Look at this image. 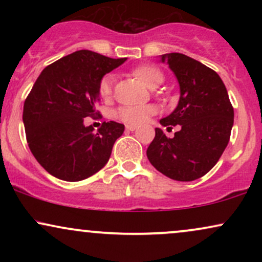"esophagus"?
<instances>
[{"label": "esophagus", "instance_id": "1", "mask_svg": "<svg viewBox=\"0 0 262 262\" xmlns=\"http://www.w3.org/2000/svg\"><path fill=\"white\" fill-rule=\"evenodd\" d=\"M125 129H127L128 132H133V130H135V129H137V125L127 124V125H125Z\"/></svg>", "mask_w": 262, "mask_h": 262}]
</instances>
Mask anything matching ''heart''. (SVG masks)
<instances>
[{
	"mask_svg": "<svg viewBox=\"0 0 262 262\" xmlns=\"http://www.w3.org/2000/svg\"><path fill=\"white\" fill-rule=\"evenodd\" d=\"M134 76H137L141 82L148 89H156L160 86L164 81V75H162L160 69L154 65H141L138 66L133 70ZM113 86V76L112 75H104L102 77L100 83H98V93L102 98H108L112 95ZM156 113V107L151 104H145V106H125L121 107L117 112V116L122 119L123 122L128 124H140L145 122L150 116Z\"/></svg>",
	"mask_w": 262,
	"mask_h": 262,
	"instance_id": "heart-1",
	"label": "heart"
}]
</instances>
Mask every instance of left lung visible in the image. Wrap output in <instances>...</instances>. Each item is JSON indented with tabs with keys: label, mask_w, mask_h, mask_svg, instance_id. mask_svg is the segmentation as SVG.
I'll return each instance as SVG.
<instances>
[{
	"label": "left lung",
	"mask_w": 262,
	"mask_h": 262,
	"mask_svg": "<svg viewBox=\"0 0 262 262\" xmlns=\"http://www.w3.org/2000/svg\"><path fill=\"white\" fill-rule=\"evenodd\" d=\"M160 59L167 62L180 86L177 107L160 124L181 129L167 138L162 129L155 128L146 156L165 176L193 181L206 175L227 148L234 110L224 82L208 66L180 53L164 54Z\"/></svg>",
	"instance_id": "1"
}]
</instances>
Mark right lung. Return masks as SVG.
Listing matches in <instances>:
<instances>
[{
	"label": "right lung",
	"mask_w": 262,
	"mask_h": 262,
	"mask_svg": "<svg viewBox=\"0 0 262 262\" xmlns=\"http://www.w3.org/2000/svg\"><path fill=\"white\" fill-rule=\"evenodd\" d=\"M127 60L79 50L41 71L23 107V123L32 154L50 175L81 181L110 160L124 125L103 122L97 132L83 118L100 114L98 83Z\"/></svg>",
	"instance_id": "obj_1"
}]
</instances>
